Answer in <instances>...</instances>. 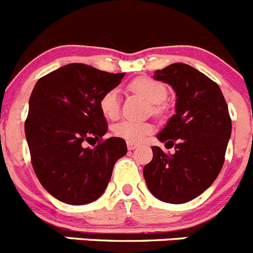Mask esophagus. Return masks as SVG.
<instances>
[{
	"label": "esophagus",
	"instance_id": "esophagus-1",
	"mask_svg": "<svg viewBox=\"0 0 253 253\" xmlns=\"http://www.w3.org/2000/svg\"><path fill=\"white\" fill-rule=\"evenodd\" d=\"M137 143H132V142H127V148H128V151H132L134 150V148H137Z\"/></svg>",
	"mask_w": 253,
	"mask_h": 253
}]
</instances>
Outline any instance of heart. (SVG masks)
Returning a JSON list of instances; mask_svg holds the SVG:
<instances>
[{
	"label": "heart",
	"instance_id": "heart-1",
	"mask_svg": "<svg viewBox=\"0 0 253 253\" xmlns=\"http://www.w3.org/2000/svg\"><path fill=\"white\" fill-rule=\"evenodd\" d=\"M131 88L152 105H160L167 98V88L164 84L152 79H138L131 84ZM121 94L117 88L110 89L102 96L100 101V108L102 115L108 120H116L120 115ZM113 134L127 142L138 143L145 140L148 134L153 132V125L150 122H136L125 120L113 127Z\"/></svg>",
	"mask_w": 253,
	"mask_h": 253
}]
</instances>
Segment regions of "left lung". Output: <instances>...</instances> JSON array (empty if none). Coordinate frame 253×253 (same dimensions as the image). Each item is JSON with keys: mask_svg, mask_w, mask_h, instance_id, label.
I'll list each match as a JSON object with an SVG mask.
<instances>
[{"mask_svg": "<svg viewBox=\"0 0 253 253\" xmlns=\"http://www.w3.org/2000/svg\"><path fill=\"white\" fill-rule=\"evenodd\" d=\"M153 79L176 93V112L157 133L160 142L176 151L167 156L153 146L143 177L160 201L186 204L205 192L222 169L232 129L227 103L218 84L186 63L156 71Z\"/></svg>", "mask_w": 253, "mask_h": 253, "instance_id": "left-lung-1", "label": "left lung"}]
</instances>
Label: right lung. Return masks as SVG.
<instances>
[{"instance_id":"obj_1","label":"right lung","mask_w":253,"mask_h":253,"mask_svg":"<svg viewBox=\"0 0 253 253\" xmlns=\"http://www.w3.org/2000/svg\"><path fill=\"white\" fill-rule=\"evenodd\" d=\"M125 73L70 63L40 79L31 93L25 133L35 173L44 190L68 205H87L105 192L113 166L127 153L125 140L110 137L100 108L103 94ZM92 145V143H91Z\"/></svg>"}]
</instances>
